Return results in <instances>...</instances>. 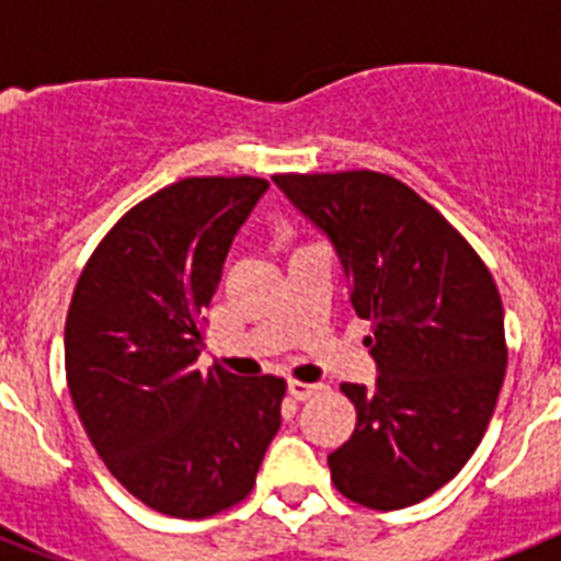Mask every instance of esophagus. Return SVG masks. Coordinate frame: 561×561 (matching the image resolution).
<instances>
[{
	"instance_id": "1",
	"label": "esophagus",
	"mask_w": 561,
	"mask_h": 561,
	"mask_svg": "<svg viewBox=\"0 0 561 561\" xmlns=\"http://www.w3.org/2000/svg\"><path fill=\"white\" fill-rule=\"evenodd\" d=\"M286 388H289L291 399H295V401H306L311 393H314L317 385H309V381H300V379H289V385H286Z\"/></svg>"
}]
</instances>
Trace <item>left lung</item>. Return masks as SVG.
I'll return each mask as SVG.
<instances>
[{
  "mask_svg": "<svg viewBox=\"0 0 561 561\" xmlns=\"http://www.w3.org/2000/svg\"><path fill=\"white\" fill-rule=\"evenodd\" d=\"M334 244L351 304L370 320L376 385H342L356 427L329 455L348 500L396 512L472 458L503 388V300L478 252L404 182L376 171L277 173Z\"/></svg>",
  "mask_w": 561,
  "mask_h": 561,
  "instance_id": "1",
  "label": "left lung"
}]
</instances>
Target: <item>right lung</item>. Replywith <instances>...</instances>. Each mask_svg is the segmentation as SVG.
I'll list each match as a JSON object with an SVG mask.
<instances>
[{"label":"right lung","instance_id":"right-lung-1","mask_svg":"<svg viewBox=\"0 0 561 561\" xmlns=\"http://www.w3.org/2000/svg\"><path fill=\"white\" fill-rule=\"evenodd\" d=\"M270 182L191 176L108 230L64 329L67 385L92 447L137 500L202 519L241 503L280 427L286 381L196 359L232 238Z\"/></svg>","mask_w":561,"mask_h":561}]
</instances>
